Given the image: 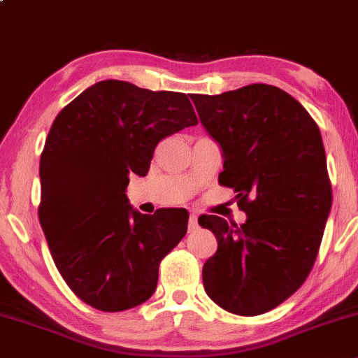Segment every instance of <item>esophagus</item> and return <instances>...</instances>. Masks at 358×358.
Here are the masks:
<instances>
[{"instance_id":"obj_1","label":"esophagus","mask_w":358,"mask_h":358,"mask_svg":"<svg viewBox=\"0 0 358 358\" xmlns=\"http://www.w3.org/2000/svg\"><path fill=\"white\" fill-rule=\"evenodd\" d=\"M196 227H199V215L195 212H192L190 219H188V231H196Z\"/></svg>"}]
</instances>
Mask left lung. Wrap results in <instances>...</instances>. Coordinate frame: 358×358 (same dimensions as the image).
I'll list each match as a JSON object with an SVG mask.
<instances>
[{
  "mask_svg": "<svg viewBox=\"0 0 358 358\" xmlns=\"http://www.w3.org/2000/svg\"><path fill=\"white\" fill-rule=\"evenodd\" d=\"M200 122L219 143V183L234 188L248 220L202 215L217 237L203 287L234 315L256 316L287 299L313 268L331 208L323 139L293 96L252 84L219 96L193 94Z\"/></svg>",
  "mask_w": 358,
  "mask_h": 358,
  "instance_id": "obj_1",
  "label": "left lung"
}]
</instances>
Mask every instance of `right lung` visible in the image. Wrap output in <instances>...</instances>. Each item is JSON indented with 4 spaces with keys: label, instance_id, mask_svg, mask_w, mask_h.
<instances>
[{
    "label": "right lung",
    "instance_id": "1",
    "mask_svg": "<svg viewBox=\"0 0 358 358\" xmlns=\"http://www.w3.org/2000/svg\"><path fill=\"white\" fill-rule=\"evenodd\" d=\"M195 124L187 94L113 79L90 85L53 121L40 158V224L64 281L96 310L124 311L153 296L188 212L139 213L126 188L131 173H148L163 138Z\"/></svg>",
    "mask_w": 358,
    "mask_h": 358
}]
</instances>
